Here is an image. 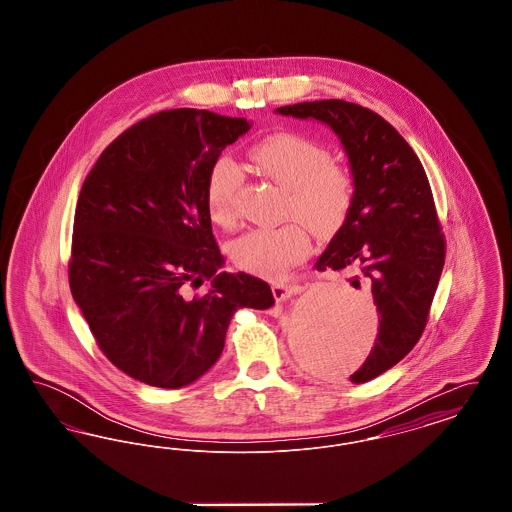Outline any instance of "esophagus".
Instances as JSON below:
<instances>
[{"label": "esophagus", "instance_id": "obj_1", "mask_svg": "<svg viewBox=\"0 0 512 512\" xmlns=\"http://www.w3.org/2000/svg\"><path fill=\"white\" fill-rule=\"evenodd\" d=\"M301 292H303L301 284H293V282H274L272 284V295L276 301H286L288 297Z\"/></svg>", "mask_w": 512, "mask_h": 512}]
</instances>
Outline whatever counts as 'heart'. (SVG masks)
<instances>
[{
	"label": "heart",
	"mask_w": 512,
	"mask_h": 512,
	"mask_svg": "<svg viewBox=\"0 0 512 512\" xmlns=\"http://www.w3.org/2000/svg\"><path fill=\"white\" fill-rule=\"evenodd\" d=\"M249 157L267 178L288 190L286 217L299 220L245 232L230 245V257L242 270L276 278L309 255L311 238L306 223L317 236H332L345 224L355 182L351 172L332 161L328 147L297 132L270 134L251 147ZM242 182L244 172L230 157L213 163L205 186V205L217 226L232 228L236 224Z\"/></svg>",
	"instance_id": "b5f03b06"
}]
</instances>
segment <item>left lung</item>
<instances>
[{
	"mask_svg": "<svg viewBox=\"0 0 512 512\" xmlns=\"http://www.w3.org/2000/svg\"><path fill=\"white\" fill-rule=\"evenodd\" d=\"M280 115L326 122L349 157L355 182L345 224L320 255L317 270L359 268L353 286L374 295L376 341L349 380L365 384L397 365L420 340L445 263L432 188L405 138L363 105L343 99L303 101Z\"/></svg>",
	"mask_w": 512,
	"mask_h": 512,
	"instance_id": "obj_1",
	"label": "left lung"
}]
</instances>
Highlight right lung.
Segmentation results:
<instances>
[{
    "label": "right lung",
    "mask_w": 512,
    "mask_h": 512,
    "mask_svg": "<svg viewBox=\"0 0 512 512\" xmlns=\"http://www.w3.org/2000/svg\"><path fill=\"white\" fill-rule=\"evenodd\" d=\"M247 130L207 109L161 111L105 147L82 184L71 293L101 353L147 386L192 384L219 361L238 309L274 303L265 280L217 272L205 205L213 163ZM205 279L210 290L192 296Z\"/></svg>",
    "instance_id": "right-lung-1"
}]
</instances>
